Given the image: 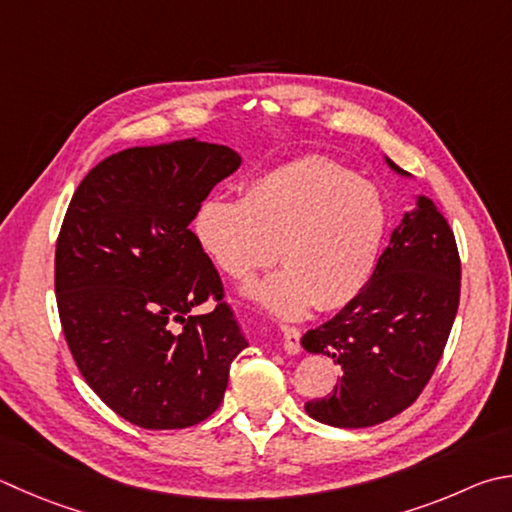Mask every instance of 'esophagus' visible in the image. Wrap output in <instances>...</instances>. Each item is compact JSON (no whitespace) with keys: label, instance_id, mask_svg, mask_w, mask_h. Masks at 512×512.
Masks as SVG:
<instances>
[{"label":"esophagus","instance_id":"1","mask_svg":"<svg viewBox=\"0 0 512 512\" xmlns=\"http://www.w3.org/2000/svg\"><path fill=\"white\" fill-rule=\"evenodd\" d=\"M282 336H284V351L286 353H300L302 345H300V338L302 333L297 327H291V324H282Z\"/></svg>","mask_w":512,"mask_h":512}]
</instances>
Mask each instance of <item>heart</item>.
I'll return each mask as SVG.
<instances>
[{
    "label": "heart",
    "mask_w": 512,
    "mask_h": 512,
    "mask_svg": "<svg viewBox=\"0 0 512 512\" xmlns=\"http://www.w3.org/2000/svg\"><path fill=\"white\" fill-rule=\"evenodd\" d=\"M389 228L380 192L329 159H300L257 176L241 199H208L194 235L224 275L246 282L273 264L284 268L248 293L273 313L333 311L365 291Z\"/></svg>",
    "instance_id": "b5f03b06"
}]
</instances>
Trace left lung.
<instances>
[{"instance_id": "8db88e82", "label": "left lung", "mask_w": 512, "mask_h": 512, "mask_svg": "<svg viewBox=\"0 0 512 512\" xmlns=\"http://www.w3.org/2000/svg\"><path fill=\"white\" fill-rule=\"evenodd\" d=\"M459 295L457 239L441 208L418 197L365 291L302 336L306 351L324 353L342 369L333 392L306 403V414L333 427H369L407 410L439 365Z\"/></svg>"}]
</instances>
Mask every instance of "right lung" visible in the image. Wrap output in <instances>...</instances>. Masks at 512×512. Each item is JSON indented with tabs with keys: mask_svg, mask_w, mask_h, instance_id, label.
Returning a JSON list of instances; mask_svg holds the SVG:
<instances>
[{
	"mask_svg": "<svg viewBox=\"0 0 512 512\" xmlns=\"http://www.w3.org/2000/svg\"><path fill=\"white\" fill-rule=\"evenodd\" d=\"M239 163L228 147L194 138L129 147L82 179L64 215L55 244L64 338L100 401L145 430L206 421L248 347L190 230ZM208 299L216 309L192 316Z\"/></svg>",
	"mask_w": 512,
	"mask_h": 512,
	"instance_id": "right-lung-1",
	"label": "right lung"
}]
</instances>
